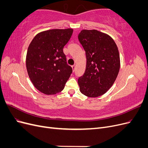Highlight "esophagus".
Instances as JSON below:
<instances>
[{"instance_id":"34e87169","label":"esophagus","mask_w":148,"mask_h":148,"mask_svg":"<svg viewBox=\"0 0 148 148\" xmlns=\"http://www.w3.org/2000/svg\"><path fill=\"white\" fill-rule=\"evenodd\" d=\"M71 68H72L73 71H74L75 70V65H72V66H71Z\"/></svg>"}]
</instances>
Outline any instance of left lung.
<instances>
[{
  "mask_svg": "<svg viewBox=\"0 0 148 148\" xmlns=\"http://www.w3.org/2000/svg\"><path fill=\"white\" fill-rule=\"evenodd\" d=\"M78 40L86 53V70L78 79L84 95L96 97L112 86L120 70V56L117 45L110 36L92 29H83Z\"/></svg>",
  "mask_w": 148,
  "mask_h": 148,
  "instance_id": "1",
  "label": "left lung"
}]
</instances>
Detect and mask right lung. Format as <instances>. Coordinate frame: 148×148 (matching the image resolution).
Masks as SVG:
<instances>
[{
	"label": "right lung",
	"mask_w": 148,
	"mask_h": 148,
	"mask_svg": "<svg viewBox=\"0 0 148 148\" xmlns=\"http://www.w3.org/2000/svg\"><path fill=\"white\" fill-rule=\"evenodd\" d=\"M72 33L71 28L42 31L29 45L26 58L28 76L34 87L45 95L62 91L72 73L63 52Z\"/></svg>",
	"instance_id": "1"
}]
</instances>
